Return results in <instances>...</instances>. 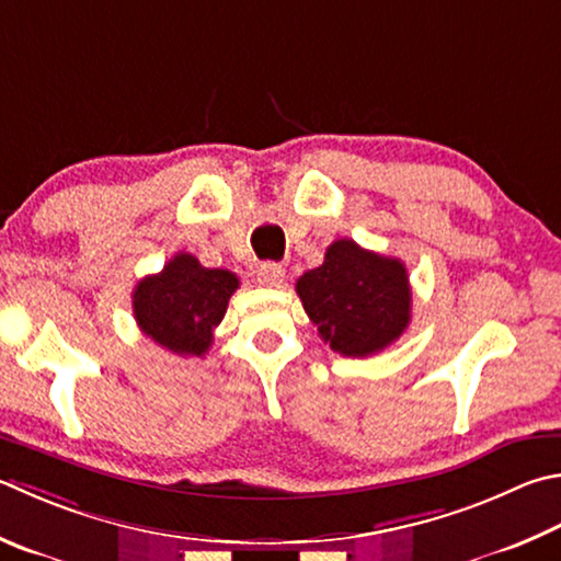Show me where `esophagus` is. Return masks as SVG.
Listing matches in <instances>:
<instances>
[{
	"label": "esophagus",
	"mask_w": 561,
	"mask_h": 561,
	"mask_svg": "<svg viewBox=\"0 0 561 561\" xmlns=\"http://www.w3.org/2000/svg\"><path fill=\"white\" fill-rule=\"evenodd\" d=\"M284 277H287V270L277 262H264L257 267V282L262 287H282Z\"/></svg>",
	"instance_id": "1"
}]
</instances>
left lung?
Listing matches in <instances>:
<instances>
[{"instance_id":"obj_1","label":"left lung","mask_w":561,"mask_h":561,"mask_svg":"<svg viewBox=\"0 0 561 561\" xmlns=\"http://www.w3.org/2000/svg\"><path fill=\"white\" fill-rule=\"evenodd\" d=\"M297 294L323 343L348 358L385 351L410 325L404 264L348 238L329 245L321 267L301 274Z\"/></svg>"}]
</instances>
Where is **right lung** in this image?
<instances>
[{"mask_svg":"<svg viewBox=\"0 0 561 561\" xmlns=\"http://www.w3.org/2000/svg\"><path fill=\"white\" fill-rule=\"evenodd\" d=\"M240 279L228 270H208L188 252L171 257L131 291L141 333L176 355H203L226 316Z\"/></svg>","mask_w":561,"mask_h":561,"instance_id":"obj_1","label":"right lung"}]
</instances>
